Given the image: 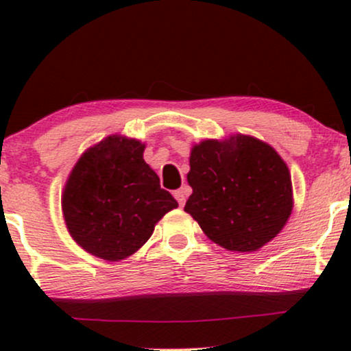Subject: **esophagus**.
Wrapping results in <instances>:
<instances>
[{
  "label": "esophagus",
  "instance_id": "34e87169",
  "mask_svg": "<svg viewBox=\"0 0 351 351\" xmlns=\"http://www.w3.org/2000/svg\"><path fill=\"white\" fill-rule=\"evenodd\" d=\"M173 195H175V198H176V201H178L180 206H184V201H186V195H188V189H186V186H183V188L176 189V191L173 193Z\"/></svg>",
  "mask_w": 351,
  "mask_h": 351
}]
</instances>
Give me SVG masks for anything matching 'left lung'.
I'll return each instance as SVG.
<instances>
[{"mask_svg":"<svg viewBox=\"0 0 351 351\" xmlns=\"http://www.w3.org/2000/svg\"><path fill=\"white\" fill-rule=\"evenodd\" d=\"M186 178L193 193L184 211L228 251H257L279 234L292 215L287 163L254 136L236 134L193 145Z\"/></svg>","mask_w":351,"mask_h":351,"instance_id":"obj_1","label":"left lung"}]
</instances>
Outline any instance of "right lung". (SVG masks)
Segmentation results:
<instances>
[{"mask_svg": "<svg viewBox=\"0 0 351 351\" xmlns=\"http://www.w3.org/2000/svg\"><path fill=\"white\" fill-rule=\"evenodd\" d=\"M143 152L140 140L108 135L82 153L64 186L60 204L71 237L107 263L135 254L155 224L178 208Z\"/></svg>", "mask_w": 351, "mask_h": 351, "instance_id": "obj_1", "label": "right lung"}]
</instances>
